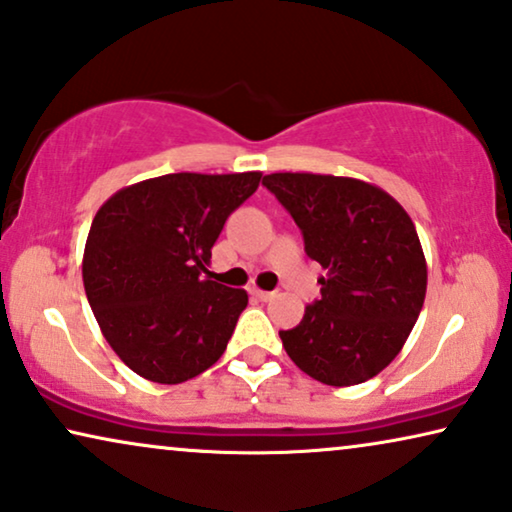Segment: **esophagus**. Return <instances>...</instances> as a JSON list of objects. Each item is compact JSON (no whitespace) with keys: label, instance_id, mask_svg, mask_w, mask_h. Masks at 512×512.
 I'll use <instances>...</instances> for the list:
<instances>
[{"label":"esophagus","instance_id":"esophagus-1","mask_svg":"<svg viewBox=\"0 0 512 512\" xmlns=\"http://www.w3.org/2000/svg\"><path fill=\"white\" fill-rule=\"evenodd\" d=\"M251 296H256L258 300H263V303H268V300L275 298V293L263 291V289H251Z\"/></svg>","mask_w":512,"mask_h":512}]
</instances>
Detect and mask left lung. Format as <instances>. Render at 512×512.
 I'll return each instance as SVG.
<instances>
[{
    "label": "left lung",
    "mask_w": 512,
    "mask_h": 512,
    "mask_svg": "<svg viewBox=\"0 0 512 512\" xmlns=\"http://www.w3.org/2000/svg\"><path fill=\"white\" fill-rule=\"evenodd\" d=\"M263 186L293 216L312 261L326 270L321 298L279 331L291 361L314 380L352 387L401 352L422 312L426 258L415 223L382 188L361 179L275 172Z\"/></svg>",
    "instance_id": "left-lung-1"
}]
</instances>
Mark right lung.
Instances as JSON below:
<instances>
[{
	"label": "right lung",
	"mask_w": 512,
	"mask_h": 512,
	"mask_svg": "<svg viewBox=\"0 0 512 512\" xmlns=\"http://www.w3.org/2000/svg\"><path fill=\"white\" fill-rule=\"evenodd\" d=\"M261 177L163 174L121 188L97 209L83 286L102 335L137 375L179 384L226 352L249 296L209 279L207 265L223 223Z\"/></svg>",
	"instance_id": "obj_1"
}]
</instances>
